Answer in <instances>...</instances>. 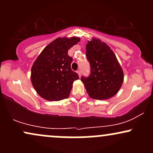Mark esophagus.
<instances>
[{
    "mask_svg": "<svg viewBox=\"0 0 153 153\" xmlns=\"http://www.w3.org/2000/svg\"><path fill=\"white\" fill-rule=\"evenodd\" d=\"M77 73H78V74L79 77L81 76V71H78V72H77Z\"/></svg>",
    "mask_w": 153,
    "mask_h": 153,
    "instance_id": "34e87169",
    "label": "esophagus"
}]
</instances>
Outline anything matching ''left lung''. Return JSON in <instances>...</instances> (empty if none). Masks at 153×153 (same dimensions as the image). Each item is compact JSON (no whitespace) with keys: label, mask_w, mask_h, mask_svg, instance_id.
Listing matches in <instances>:
<instances>
[{"label":"left lung","mask_w":153,"mask_h":153,"mask_svg":"<svg viewBox=\"0 0 153 153\" xmlns=\"http://www.w3.org/2000/svg\"><path fill=\"white\" fill-rule=\"evenodd\" d=\"M86 57L91 74L88 77L82 76L80 80L88 96L99 100L113 97L124 80L122 68L113 51L99 39L94 38L86 45Z\"/></svg>","instance_id":"obj_1"}]
</instances>
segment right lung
<instances>
[{
	"instance_id": "add662e5",
	"label": "right lung",
	"mask_w": 153,
	"mask_h": 153,
	"mask_svg": "<svg viewBox=\"0 0 153 153\" xmlns=\"http://www.w3.org/2000/svg\"><path fill=\"white\" fill-rule=\"evenodd\" d=\"M79 37H59L49 44L33 64L31 80L36 93L47 101L69 97L73 83L79 79L71 69L73 58L68 51L80 42Z\"/></svg>"
}]
</instances>
